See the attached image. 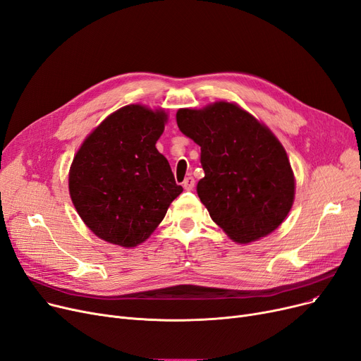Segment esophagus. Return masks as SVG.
Masks as SVG:
<instances>
[{
  "label": "esophagus",
  "instance_id": "esophagus-1",
  "mask_svg": "<svg viewBox=\"0 0 361 361\" xmlns=\"http://www.w3.org/2000/svg\"><path fill=\"white\" fill-rule=\"evenodd\" d=\"M183 187H184V189H185L187 192L193 190V187H195V178H193V177H185V180L183 181Z\"/></svg>",
  "mask_w": 361,
  "mask_h": 361
}]
</instances>
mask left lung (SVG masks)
I'll return each mask as SVG.
<instances>
[{"instance_id": "left-lung-1", "label": "left lung", "mask_w": 361, "mask_h": 361, "mask_svg": "<svg viewBox=\"0 0 361 361\" xmlns=\"http://www.w3.org/2000/svg\"><path fill=\"white\" fill-rule=\"evenodd\" d=\"M180 131L200 146L205 177L197 196L230 239L249 243L285 221L295 197V177L277 137L236 103L180 109Z\"/></svg>"}]
</instances>
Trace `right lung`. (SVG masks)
<instances>
[{"mask_svg": "<svg viewBox=\"0 0 361 361\" xmlns=\"http://www.w3.org/2000/svg\"><path fill=\"white\" fill-rule=\"evenodd\" d=\"M168 115L128 104L109 115L76 152L69 193L97 238L123 247L143 243L183 187L156 149Z\"/></svg>", "mask_w": 361, "mask_h": 361, "instance_id": "1", "label": "right lung"}]
</instances>
